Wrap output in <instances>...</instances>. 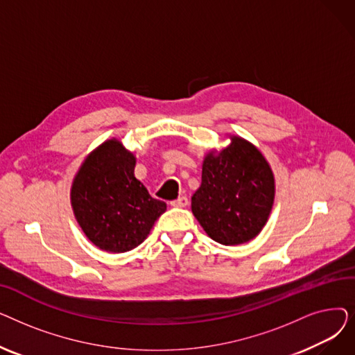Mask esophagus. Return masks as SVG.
<instances>
[{
    "label": "esophagus",
    "instance_id": "1",
    "mask_svg": "<svg viewBox=\"0 0 355 355\" xmlns=\"http://www.w3.org/2000/svg\"><path fill=\"white\" fill-rule=\"evenodd\" d=\"M171 206H174V207H185V206H189V198L185 197V196H181L177 200L171 201Z\"/></svg>",
    "mask_w": 355,
    "mask_h": 355
}]
</instances>
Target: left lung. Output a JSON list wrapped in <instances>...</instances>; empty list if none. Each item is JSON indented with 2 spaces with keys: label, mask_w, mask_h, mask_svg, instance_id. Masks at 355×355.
Listing matches in <instances>:
<instances>
[{
  "label": "left lung",
  "mask_w": 355,
  "mask_h": 355,
  "mask_svg": "<svg viewBox=\"0 0 355 355\" xmlns=\"http://www.w3.org/2000/svg\"><path fill=\"white\" fill-rule=\"evenodd\" d=\"M275 198V180L260 151L239 137L202 162L200 189L191 210L217 243L233 246L256 237L266 225Z\"/></svg>",
  "instance_id": "1"
}]
</instances>
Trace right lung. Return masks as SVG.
I'll return each mask as SVG.
<instances>
[{"mask_svg":"<svg viewBox=\"0 0 355 355\" xmlns=\"http://www.w3.org/2000/svg\"><path fill=\"white\" fill-rule=\"evenodd\" d=\"M134 168L135 157L110 139L86 158L71 185V206L83 233L110 253L139 246L166 210L135 178Z\"/></svg>","mask_w":355,"mask_h":355,"instance_id":"add662e5","label":"right lung"}]
</instances>
